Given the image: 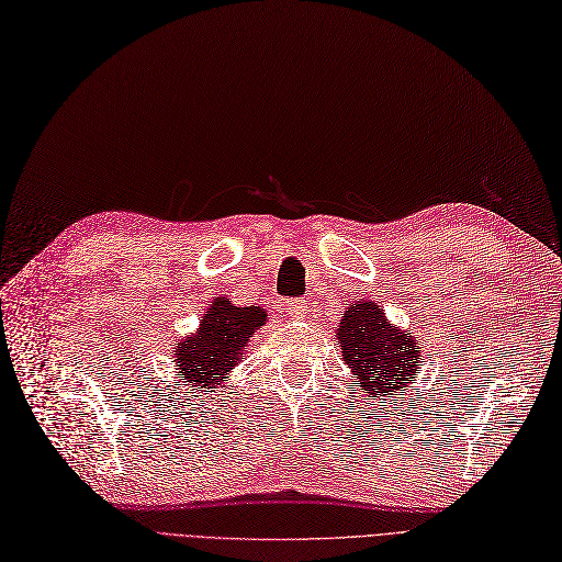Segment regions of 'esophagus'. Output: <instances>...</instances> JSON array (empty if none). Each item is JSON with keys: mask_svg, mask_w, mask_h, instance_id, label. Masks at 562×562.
<instances>
[{"mask_svg": "<svg viewBox=\"0 0 562 562\" xmlns=\"http://www.w3.org/2000/svg\"><path fill=\"white\" fill-rule=\"evenodd\" d=\"M285 312L293 316V318H304L306 316V312H308V306H306V300H302V297H297V300H288L285 302Z\"/></svg>", "mask_w": 562, "mask_h": 562, "instance_id": "34e87169", "label": "esophagus"}]
</instances>
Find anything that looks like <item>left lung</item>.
Returning a JSON list of instances; mask_svg holds the SVG:
<instances>
[{
	"mask_svg": "<svg viewBox=\"0 0 562 562\" xmlns=\"http://www.w3.org/2000/svg\"><path fill=\"white\" fill-rule=\"evenodd\" d=\"M337 341L362 391L374 397L404 391L420 372L416 337L385 321L376 302L362 300L348 306L337 327Z\"/></svg>",
	"mask_w": 562,
	"mask_h": 562,
	"instance_id": "8db88e82",
	"label": "left lung"
}]
</instances>
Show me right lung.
Instances as JSON below:
<instances>
[{
	"mask_svg": "<svg viewBox=\"0 0 562 562\" xmlns=\"http://www.w3.org/2000/svg\"><path fill=\"white\" fill-rule=\"evenodd\" d=\"M267 314L260 306H235L229 300L218 297L204 314L198 335L183 339L173 353V364L179 370V385L186 391L211 395L214 389H223L232 367L244 358L248 337ZM200 397V395H195Z\"/></svg>",
	"mask_w": 562,
	"mask_h": 562,
	"instance_id": "obj_1",
	"label": "right lung"
}]
</instances>
